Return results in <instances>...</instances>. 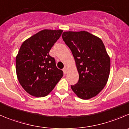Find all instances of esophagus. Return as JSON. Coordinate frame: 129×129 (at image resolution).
Segmentation results:
<instances>
[{
  "mask_svg": "<svg viewBox=\"0 0 129 129\" xmlns=\"http://www.w3.org/2000/svg\"><path fill=\"white\" fill-rule=\"evenodd\" d=\"M63 73H64L65 74H66L67 73V67H64V68L63 69Z\"/></svg>",
  "mask_w": 129,
  "mask_h": 129,
  "instance_id": "1",
  "label": "esophagus"
}]
</instances>
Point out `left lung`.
Masks as SVG:
<instances>
[{"label":"left lung","mask_w":129,"mask_h":129,"mask_svg":"<svg viewBox=\"0 0 129 129\" xmlns=\"http://www.w3.org/2000/svg\"><path fill=\"white\" fill-rule=\"evenodd\" d=\"M62 38L73 53L79 73V81L71 89L81 99L97 95L108 82L110 57L99 37L86 31H66Z\"/></svg>","instance_id":"8db88e82"}]
</instances>
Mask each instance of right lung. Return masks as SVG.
<instances>
[{"instance_id": "right-lung-1", "label": "right lung", "mask_w": 129, "mask_h": 129, "mask_svg": "<svg viewBox=\"0 0 129 129\" xmlns=\"http://www.w3.org/2000/svg\"><path fill=\"white\" fill-rule=\"evenodd\" d=\"M62 30L44 29L21 44L16 57V71L23 88L36 97L48 95L63 76L56 67L50 50L62 35Z\"/></svg>"}]
</instances>
